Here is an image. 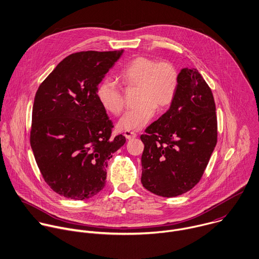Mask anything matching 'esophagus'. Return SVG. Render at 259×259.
Here are the masks:
<instances>
[{"instance_id": "esophagus-1", "label": "esophagus", "mask_w": 259, "mask_h": 259, "mask_svg": "<svg viewBox=\"0 0 259 259\" xmlns=\"http://www.w3.org/2000/svg\"><path fill=\"white\" fill-rule=\"evenodd\" d=\"M124 137L127 139V140H133L135 138L138 137V135L136 133H133V132H124Z\"/></svg>"}]
</instances>
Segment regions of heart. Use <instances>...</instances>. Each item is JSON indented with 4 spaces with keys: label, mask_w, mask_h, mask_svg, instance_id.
Wrapping results in <instances>:
<instances>
[{
    "label": "heart",
    "mask_w": 259,
    "mask_h": 259,
    "mask_svg": "<svg viewBox=\"0 0 259 259\" xmlns=\"http://www.w3.org/2000/svg\"><path fill=\"white\" fill-rule=\"evenodd\" d=\"M118 78L125 87L139 86L140 105L125 111L117 122L118 128L124 132L142 130L155 115L156 106L160 109L168 107L175 99L179 84L178 72L172 64L158 63L147 57L133 59L121 69ZM96 97L112 114H119L123 109L122 91L108 79L98 85Z\"/></svg>",
    "instance_id": "b5f03b06"
}]
</instances>
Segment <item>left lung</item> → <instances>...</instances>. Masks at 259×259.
<instances>
[{
  "instance_id": "obj_1",
  "label": "left lung",
  "mask_w": 259,
  "mask_h": 259,
  "mask_svg": "<svg viewBox=\"0 0 259 259\" xmlns=\"http://www.w3.org/2000/svg\"><path fill=\"white\" fill-rule=\"evenodd\" d=\"M178 75V90L169 109L141 136L142 184L164 197L183 194L197 184L217 145L210 88L194 68H184Z\"/></svg>"
}]
</instances>
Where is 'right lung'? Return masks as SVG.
<instances>
[{
  "label": "right lung",
  "mask_w": 259,
  "mask_h": 259,
  "mask_svg": "<svg viewBox=\"0 0 259 259\" xmlns=\"http://www.w3.org/2000/svg\"><path fill=\"white\" fill-rule=\"evenodd\" d=\"M122 53L70 55L35 94L31 149L46 182L62 196L83 200L102 190L108 160L125 143L122 135L111 137L112 121L96 97Z\"/></svg>",
  "instance_id": "obj_1"
}]
</instances>
